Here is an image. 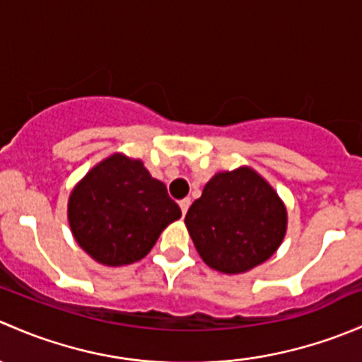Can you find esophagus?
I'll use <instances>...</instances> for the list:
<instances>
[{
  "label": "esophagus",
  "mask_w": 362,
  "mask_h": 362,
  "mask_svg": "<svg viewBox=\"0 0 362 362\" xmlns=\"http://www.w3.org/2000/svg\"><path fill=\"white\" fill-rule=\"evenodd\" d=\"M189 206H191V198H185V199H182L180 202V210H182V214H187V210H189Z\"/></svg>",
  "instance_id": "1"
}]
</instances>
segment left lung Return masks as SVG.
I'll use <instances>...</instances> for the list:
<instances>
[{
    "label": "left lung",
    "mask_w": 362,
    "mask_h": 362,
    "mask_svg": "<svg viewBox=\"0 0 362 362\" xmlns=\"http://www.w3.org/2000/svg\"><path fill=\"white\" fill-rule=\"evenodd\" d=\"M203 261L222 273H243L272 257L286 235L287 211L272 185L250 168L218 173L185 215Z\"/></svg>",
    "instance_id": "8db88e82"
}]
</instances>
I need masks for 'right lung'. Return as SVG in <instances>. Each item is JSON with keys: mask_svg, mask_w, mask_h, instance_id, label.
<instances>
[{"mask_svg": "<svg viewBox=\"0 0 362 362\" xmlns=\"http://www.w3.org/2000/svg\"><path fill=\"white\" fill-rule=\"evenodd\" d=\"M180 215L166 185L152 178L141 160L120 154L90 170L68 203L75 240L107 266L140 261L156 245L160 231Z\"/></svg>", "mask_w": 362, "mask_h": 362, "instance_id": "right-lung-1", "label": "right lung"}]
</instances>
